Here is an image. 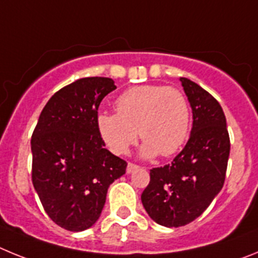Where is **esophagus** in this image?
Here are the masks:
<instances>
[{
    "instance_id": "34e87169",
    "label": "esophagus",
    "mask_w": 258,
    "mask_h": 258,
    "mask_svg": "<svg viewBox=\"0 0 258 258\" xmlns=\"http://www.w3.org/2000/svg\"><path fill=\"white\" fill-rule=\"evenodd\" d=\"M137 169H140V166L136 165V164L129 163V164H127V166H126V173H127V174H131V173H133L134 170H137Z\"/></svg>"
}]
</instances>
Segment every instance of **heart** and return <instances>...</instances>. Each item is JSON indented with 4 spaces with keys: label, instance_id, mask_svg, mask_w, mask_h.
I'll list each match as a JSON object with an SVG mask.
<instances>
[{
    "label": "heart",
    "instance_id": "heart-1",
    "mask_svg": "<svg viewBox=\"0 0 258 258\" xmlns=\"http://www.w3.org/2000/svg\"><path fill=\"white\" fill-rule=\"evenodd\" d=\"M117 113L97 116L98 133L109 151L124 155L138 140H145L141 156L150 159L175 154L187 140L191 108L178 89L141 85L127 89L116 99Z\"/></svg>",
    "mask_w": 258,
    "mask_h": 258
}]
</instances>
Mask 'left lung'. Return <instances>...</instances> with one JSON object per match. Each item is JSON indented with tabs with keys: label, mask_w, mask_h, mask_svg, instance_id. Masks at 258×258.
<instances>
[{
	"label": "left lung",
	"mask_w": 258,
	"mask_h": 258,
	"mask_svg": "<svg viewBox=\"0 0 258 258\" xmlns=\"http://www.w3.org/2000/svg\"><path fill=\"white\" fill-rule=\"evenodd\" d=\"M192 111L190 138L174 160L150 170L142 204L150 217L165 227L197 220L222 190L230 138L222 107L202 86L179 77Z\"/></svg>",
	"instance_id": "8db88e82"
}]
</instances>
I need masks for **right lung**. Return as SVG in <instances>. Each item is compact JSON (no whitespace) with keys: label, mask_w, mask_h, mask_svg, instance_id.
<instances>
[{"label":"right lung","mask_w":258,"mask_h":258,"mask_svg":"<svg viewBox=\"0 0 258 258\" xmlns=\"http://www.w3.org/2000/svg\"><path fill=\"white\" fill-rule=\"evenodd\" d=\"M108 77H84L52 95L32 134V182L50 218L70 231L98 221L107 190L126 163L104 149L97 129L102 99L115 90Z\"/></svg>","instance_id":"right-lung-1"}]
</instances>
